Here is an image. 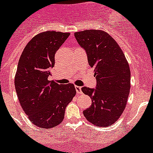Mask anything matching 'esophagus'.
<instances>
[{
  "mask_svg": "<svg viewBox=\"0 0 153 153\" xmlns=\"http://www.w3.org/2000/svg\"><path fill=\"white\" fill-rule=\"evenodd\" d=\"M75 90H76L77 94L82 93V87H80V86H75Z\"/></svg>",
  "mask_w": 153,
  "mask_h": 153,
  "instance_id": "34e87169",
  "label": "esophagus"
}]
</instances>
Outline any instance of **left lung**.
Returning <instances> with one entry per match:
<instances>
[{
    "label": "left lung",
    "mask_w": 153,
    "mask_h": 153,
    "mask_svg": "<svg viewBox=\"0 0 153 153\" xmlns=\"http://www.w3.org/2000/svg\"><path fill=\"white\" fill-rule=\"evenodd\" d=\"M94 68L96 88L83 87L91 105L83 111L85 119L99 127H108L119 119L126 108L130 91L131 72L123 50L110 34L102 30L75 33Z\"/></svg>",
    "instance_id": "1"
}]
</instances>
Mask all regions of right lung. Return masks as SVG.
Masks as SVG:
<instances>
[{
    "label": "right lung",
    "mask_w": 153,
    "mask_h": 153,
    "mask_svg": "<svg viewBox=\"0 0 153 153\" xmlns=\"http://www.w3.org/2000/svg\"><path fill=\"white\" fill-rule=\"evenodd\" d=\"M69 35L54 30L38 34L25 46L18 62L14 85L20 104L29 120L45 129L62 123L66 106L76 94L73 84L48 80L54 54Z\"/></svg>",
    "instance_id": "1"
}]
</instances>
